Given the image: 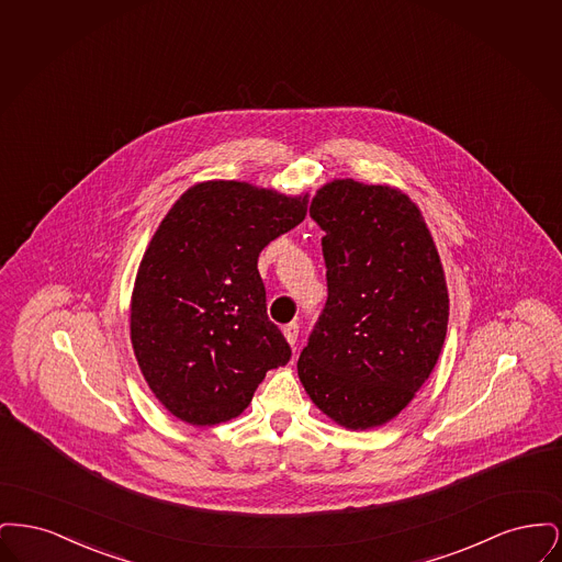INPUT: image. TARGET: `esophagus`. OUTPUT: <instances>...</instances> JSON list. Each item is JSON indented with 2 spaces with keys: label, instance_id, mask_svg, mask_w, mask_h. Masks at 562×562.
Wrapping results in <instances>:
<instances>
[{
  "label": "esophagus",
  "instance_id": "1",
  "mask_svg": "<svg viewBox=\"0 0 562 562\" xmlns=\"http://www.w3.org/2000/svg\"><path fill=\"white\" fill-rule=\"evenodd\" d=\"M284 337H286V341H289L291 346L296 344V337H299V324H296V322H291V324L284 326Z\"/></svg>",
  "mask_w": 562,
  "mask_h": 562
}]
</instances>
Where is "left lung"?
<instances>
[{"label": "left lung", "instance_id": "obj_1", "mask_svg": "<svg viewBox=\"0 0 562 562\" xmlns=\"http://www.w3.org/2000/svg\"><path fill=\"white\" fill-rule=\"evenodd\" d=\"M310 216L326 232L328 299L299 379L333 422L371 429L394 419L434 371L449 293L428 225L406 193L337 179Z\"/></svg>", "mask_w": 562, "mask_h": 562}]
</instances>
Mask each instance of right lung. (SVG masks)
<instances>
[{"label":"right lung","instance_id":"right-lung-1","mask_svg":"<svg viewBox=\"0 0 562 562\" xmlns=\"http://www.w3.org/2000/svg\"><path fill=\"white\" fill-rule=\"evenodd\" d=\"M305 213L307 193L206 181L164 216L134 280L131 339L147 385L181 422L238 417L269 369L291 360L257 261Z\"/></svg>","mask_w":562,"mask_h":562}]
</instances>
